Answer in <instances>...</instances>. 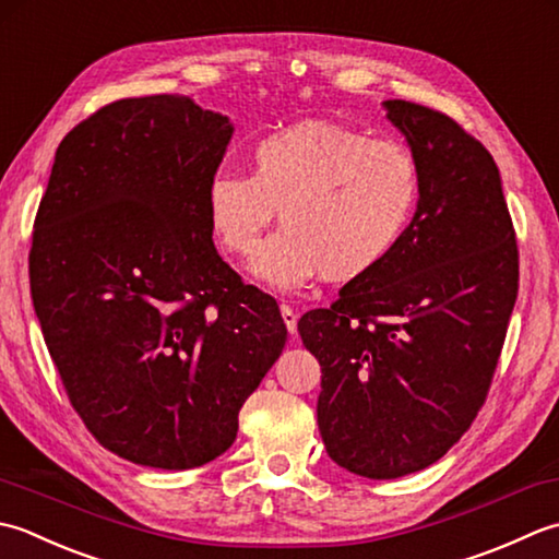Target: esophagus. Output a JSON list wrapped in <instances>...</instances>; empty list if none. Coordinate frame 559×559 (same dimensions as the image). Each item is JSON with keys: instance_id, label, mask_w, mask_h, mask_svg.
<instances>
[{"instance_id": "obj_1", "label": "esophagus", "mask_w": 559, "mask_h": 559, "mask_svg": "<svg viewBox=\"0 0 559 559\" xmlns=\"http://www.w3.org/2000/svg\"><path fill=\"white\" fill-rule=\"evenodd\" d=\"M280 311H282V318H284V325H287V330H289L292 335H296V311L292 309V306H287V304H282Z\"/></svg>"}]
</instances>
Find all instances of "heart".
I'll use <instances>...</instances> for the list:
<instances>
[{
    "mask_svg": "<svg viewBox=\"0 0 559 559\" xmlns=\"http://www.w3.org/2000/svg\"><path fill=\"white\" fill-rule=\"evenodd\" d=\"M250 176L219 170L204 190L210 229L246 255L278 210L283 229L255 249L248 270L289 292L321 275H369L401 243L419 202V164L393 136L306 120L260 136Z\"/></svg>",
    "mask_w": 559,
    "mask_h": 559,
    "instance_id": "obj_1",
    "label": "heart"
}]
</instances>
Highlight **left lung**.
<instances>
[{"label": "left lung", "instance_id": "8db88e82", "mask_svg": "<svg viewBox=\"0 0 559 559\" xmlns=\"http://www.w3.org/2000/svg\"><path fill=\"white\" fill-rule=\"evenodd\" d=\"M419 164L401 243L330 309L301 316L321 364L318 429L340 468L395 480L437 463L483 407L519 292L492 154L449 116L383 100Z\"/></svg>", "mask_w": 559, "mask_h": 559}]
</instances>
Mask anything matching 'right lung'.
I'll return each mask as SVG.
<instances>
[{
	"label": "right lung",
	"mask_w": 559,
	"mask_h": 559,
	"mask_svg": "<svg viewBox=\"0 0 559 559\" xmlns=\"http://www.w3.org/2000/svg\"><path fill=\"white\" fill-rule=\"evenodd\" d=\"M231 134L190 96L116 100L57 146L33 226V309L64 391L136 465L222 455L287 343L277 301L212 241L204 190Z\"/></svg>",
	"instance_id": "1"
}]
</instances>
